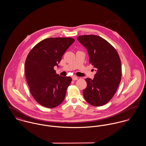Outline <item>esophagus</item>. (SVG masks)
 Instances as JSON below:
<instances>
[{"label": "esophagus", "mask_w": 146, "mask_h": 146, "mask_svg": "<svg viewBox=\"0 0 146 146\" xmlns=\"http://www.w3.org/2000/svg\"><path fill=\"white\" fill-rule=\"evenodd\" d=\"M72 79L73 80H77L78 79V78L77 76H73L72 77Z\"/></svg>", "instance_id": "esophagus-1"}]
</instances>
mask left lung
I'll return each instance as SVG.
<instances>
[{"mask_svg": "<svg viewBox=\"0 0 146 146\" xmlns=\"http://www.w3.org/2000/svg\"><path fill=\"white\" fill-rule=\"evenodd\" d=\"M87 49L89 63L97 68L93 80L85 79L83 90L86 101L98 107L106 104L115 94L121 79V63L115 48L104 38L94 35L77 38Z\"/></svg>", "mask_w": 146, "mask_h": 146, "instance_id": "obj_1", "label": "left lung"}]
</instances>
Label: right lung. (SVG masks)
<instances>
[{
    "label": "right lung",
    "mask_w": 146,
    "mask_h": 146,
    "mask_svg": "<svg viewBox=\"0 0 146 146\" xmlns=\"http://www.w3.org/2000/svg\"><path fill=\"white\" fill-rule=\"evenodd\" d=\"M75 42L72 38H51L38 42L30 50L25 64V76L30 91L35 101L46 108L62 104L72 81L54 70L63 54Z\"/></svg>",
    "instance_id": "add662e5"
}]
</instances>
